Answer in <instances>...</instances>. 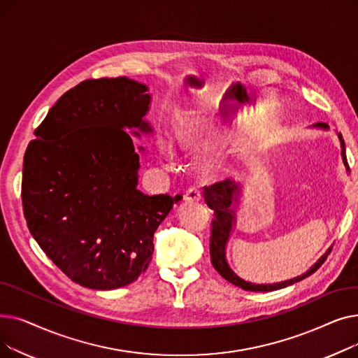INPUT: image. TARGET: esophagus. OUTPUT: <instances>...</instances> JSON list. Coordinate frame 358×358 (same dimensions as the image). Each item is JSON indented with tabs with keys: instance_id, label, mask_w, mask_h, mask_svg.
Instances as JSON below:
<instances>
[{
	"instance_id": "esophagus-1",
	"label": "esophagus",
	"mask_w": 358,
	"mask_h": 358,
	"mask_svg": "<svg viewBox=\"0 0 358 358\" xmlns=\"http://www.w3.org/2000/svg\"><path fill=\"white\" fill-rule=\"evenodd\" d=\"M184 200H185V201H190V203L200 201V200H201V192H200L199 189H196V187H193V189H190L189 192L185 193Z\"/></svg>"
}]
</instances>
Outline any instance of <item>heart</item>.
Returning a JSON list of instances; mask_svg holds the SVG:
<instances>
[{
	"mask_svg": "<svg viewBox=\"0 0 358 358\" xmlns=\"http://www.w3.org/2000/svg\"><path fill=\"white\" fill-rule=\"evenodd\" d=\"M219 136V131L217 127L215 124V122L212 119H200V124L197 126V129L194 130H184L181 131L180 135V142L182 145L184 149H192L194 148L197 143H200L201 141H216ZM159 149L164 155V158L169 162V164H174L176 158H174V150L171 149L165 141H159Z\"/></svg>",
	"mask_w": 358,
	"mask_h": 358,
	"instance_id": "b5f03b06",
	"label": "heart"
}]
</instances>
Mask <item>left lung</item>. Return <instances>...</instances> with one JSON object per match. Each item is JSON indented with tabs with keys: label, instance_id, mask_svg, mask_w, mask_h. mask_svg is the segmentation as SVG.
<instances>
[{
	"label": "left lung",
	"instance_id": "8db88e82",
	"mask_svg": "<svg viewBox=\"0 0 358 358\" xmlns=\"http://www.w3.org/2000/svg\"><path fill=\"white\" fill-rule=\"evenodd\" d=\"M312 127L316 129H322V130H328L329 126L327 123H315ZM338 139H340L341 143V157H343V162L347 166V171H350L348 168V162H347V155H345V143L343 139V135L338 134ZM243 189V185H241L239 182L231 181V180H224L222 182H216L210 187H206L204 189V200L206 204L215 212V219L212 220V236H210V258H212V264L215 267V270L224 278L228 280L229 283L243 289L248 292H273V290H278L283 289L287 286H292L297 281L303 280L306 277H309L310 274H313L319 267H321L328 254L331 252V248L319 258L315 264L302 275H297L294 278L281 281V283H273V285H255V283H250V281L242 280L239 275L235 274V271L229 267L228 261H227V245L228 241L231 238V232L232 228L235 227L236 222V213H235V208L239 201L241 197V192Z\"/></svg>",
	"mask_w": 358,
	"mask_h": 358
}]
</instances>
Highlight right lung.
Segmentation results:
<instances>
[{"instance_id":"1","label":"right lung","mask_w":358,"mask_h":358,"mask_svg":"<svg viewBox=\"0 0 358 358\" xmlns=\"http://www.w3.org/2000/svg\"><path fill=\"white\" fill-rule=\"evenodd\" d=\"M149 104L138 81L87 80L56 101L24 154L29 231L83 287L113 290L138 280L152 259L155 231L182 199L138 190L139 154L124 129L150 134Z\"/></svg>"}]
</instances>
